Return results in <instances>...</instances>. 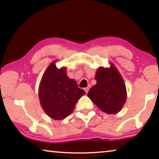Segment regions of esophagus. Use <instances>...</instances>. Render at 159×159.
Returning a JSON list of instances; mask_svg holds the SVG:
<instances>
[{
  "label": "esophagus",
  "instance_id": "1",
  "mask_svg": "<svg viewBox=\"0 0 159 159\" xmlns=\"http://www.w3.org/2000/svg\"><path fill=\"white\" fill-rule=\"evenodd\" d=\"M90 85H88L87 88H85V93H88V90H89V89H90Z\"/></svg>",
  "mask_w": 159,
  "mask_h": 159
}]
</instances>
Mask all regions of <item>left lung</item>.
I'll use <instances>...</instances> for the list:
<instances>
[{
    "label": "left lung",
    "instance_id": "8db88e82",
    "mask_svg": "<svg viewBox=\"0 0 159 159\" xmlns=\"http://www.w3.org/2000/svg\"><path fill=\"white\" fill-rule=\"evenodd\" d=\"M95 79L97 83L89 90L88 98L107 114L120 111L126 100V89L116 68L113 64L109 69L100 67Z\"/></svg>",
    "mask_w": 159,
    "mask_h": 159
}]
</instances>
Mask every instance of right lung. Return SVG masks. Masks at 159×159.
<instances>
[{
	"mask_svg": "<svg viewBox=\"0 0 159 159\" xmlns=\"http://www.w3.org/2000/svg\"><path fill=\"white\" fill-rule=\"evenodd\" d=\"M85 92L66 76V69H57L55 62L48 66L39 88V98L44 111L53 119L61 120L71 114Z\"/></svg>",
	"mask_w": 159,
	"mask_h": 159,
	"instance_id": "obj_1",
	"label": "right lung"
}]
</instances>
